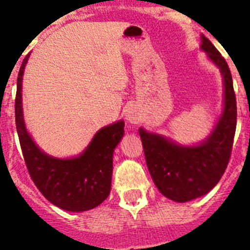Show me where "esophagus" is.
<instances>
[{
	"mask_svg": "<svg viewBox=\"0 0 250 250\" xmlns=\"http://www.w3.org/2000/svg\"><path fill=\"white\" fill-rule=\"evenodd\" d=\"M125 116H127V120L132 123H138L140 120L139 111L135 109V107H129V109L127 110Z\"/></svg>",
	"mask_w": 250,
	"mask_h": 250,
	"instance_id": "34e87169",
	"label": "esophagus"
}]
</instances>
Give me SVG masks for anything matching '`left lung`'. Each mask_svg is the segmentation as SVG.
Wrapping results in <instances>:
<instances>
[{
    "instance_id": "left-lung-1",
    "label": "left lung",
    "mask_w": 250,
    "mask_h": 250,
    "mask_svg": "<svg viewBox=\"0 0 250 250\" xmlns=\"http://www.w3.org/2000/svg\"><path fill=\"white\" fill-rule=\"evenodd\" d=\"M201 48L218 65L225 84V106L213 133L204 143L185 147L140 128L146 165L158 190L175 202H188L206 195L223 174L231 157L237 123L236 95L225 58L207 37Z\"/></svg>"
}]
</instances>
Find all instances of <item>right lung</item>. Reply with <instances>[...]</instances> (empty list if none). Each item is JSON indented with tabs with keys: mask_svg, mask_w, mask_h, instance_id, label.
Returning a JSON list of instances; mask_svg holds the SVG:
<instances>
[{
	"mask_svg": "<svg viewBox=\"0 0 250 250\" xmlns=\"http://www.w3.org/2000/svg\"><path fill=\"white\" fill-rule=\"evenodd\" d=\"M27 59L29 55L20 66L16 94V125L27 172L42 195L59 208L69 211L95 208L110 195L113 148L122 139L125 122L102 128L80 157L58 160L47 156L31 140L22 120L20 92Z\"/></svg>",
	"mask_w": 250,
	"mask_h": 250,
	"instance_id": "obj_1",
	"label": "right lung"
}]
</instances>
